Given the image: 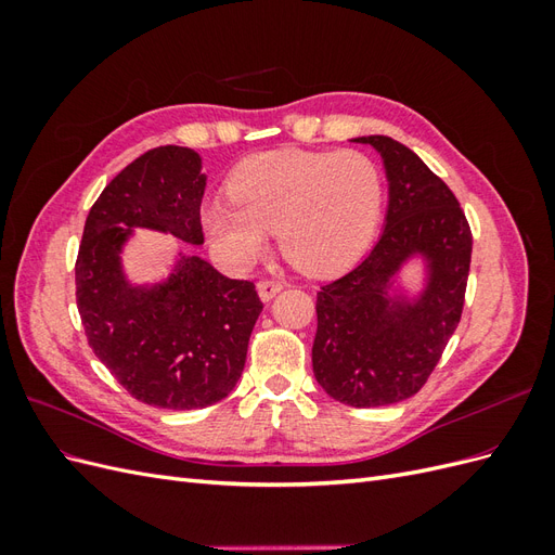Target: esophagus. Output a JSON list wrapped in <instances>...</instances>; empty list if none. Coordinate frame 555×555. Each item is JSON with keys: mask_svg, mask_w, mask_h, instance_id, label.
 I'll return each instance as SVG.
<instances>
[{"mask_svg": "<svg viewBox=\"0 0 555 555\" xmlns=\"http://www.w3.org/2000/svg\"><path fill=\"white\" fill-rule=\"evenodd\" d=\"M282 287H284V284L278 282V280H261L257 284V292H259L261 300H271V298H275L282 292Z\"/></svg>", "mask_w": 555, "mask_h": 555, "instance_id": "esophagus-1", "label": "esophagus"}]
</instances>
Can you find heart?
<instances>
[{
    "label": "heart",
    "instance_id": "heart-1",
    "mask_svg": "<svg viewBox=\"0 0 555 555\" xmlns=\"http://www.w3.org/2000/svg\"><path fill=\"white\" fill-rule=\"evenodd\" d=\"M382 208L377 164L357 150H273L243 162L229 196L201 220L229 261H257L273 231L282 255L312 275L343 271L371 241Z\"/></svg>",
    "mask_w": 555,
    "mask_h": 555
}]
</instances>
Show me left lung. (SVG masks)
<instances>
[{
	"mask_svg": "<svg viewBox=\"0 0 555 555\" xmlns=\"http://www.w3.org/2000/svg\"><path fill=\"white\" fill-rule=\"evenodd\" d=\"M382 155L389 180L382 236L357 268L317 292L312 371L351 408H382L414 396L438 365L463 312L473 233L456 196L410 147L359 137ZM427 266L425 289L396 295L412 258Z\"/></svg>",
	"mask_w": 555,
	"mask_h": 555,
	"instance_id": "left-lung-1",
	"label": "left lung"
}]
</instances>
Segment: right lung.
<instances>
[{"label": "right lung", "mask_w": 555, "mask_h": 555, "mask_svg": "<svg viewBox=\"0 0 555 555\" xmlns=\"http://www.w3.org/2000/svg\"><path fill=\"white\" fill-rule=\"evenodd\" d=\"M206 173L190 147L162 145L133 159L99 194L76 259V304L96 359L145 405L201 410L227 398L243 375L263 310L255 284L231 280L180 251L155 284H131L122 247L137 229L204 245Z\"/></svg>", "instance_id": "right-lung-1"}]
</instances>
